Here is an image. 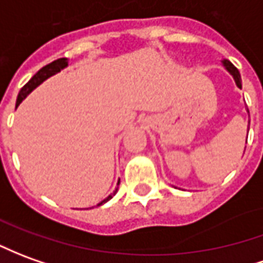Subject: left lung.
I'll list each match as a JSON object with an SVG mask.
<instances>
[{"label":"left lung","mask_w":263,"mask_h":263,"mask_svg":"<svg viewBox=\"0 0 263 263\" xmlns=\"http://www.w3.org/2000/svg\"><path fill=\"white\" fill-rule=\"evenodd\" d=\"M222 65L225 67V69H227L229 74L234 77L235 84H236V85H238L239 88H242V81H240L239 71H238V69L234 67V64H232L231 61H228V60H223V61H222ZM248 112H249V111H248Z\"/></svg>","instance_id":"1"}]
</instances>
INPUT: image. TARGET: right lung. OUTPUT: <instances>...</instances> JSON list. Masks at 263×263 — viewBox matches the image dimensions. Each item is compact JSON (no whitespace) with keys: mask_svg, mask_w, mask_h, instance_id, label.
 Instances as JSON below:
<instances>
[{"mask_svg":"<svg viewBox=\"0 0 263 263\" xmlns=\"http://www.w3.org/2000/svg\"><path fill=\"white\" fill-rule=\"evenodd\" d=\"M65 67H68V60L67 58H60V60H57V61L51 62V64H48V65H45V67H42L38 72H36L31 80L24 85L23 88H21V91H20V93H18V98H16V104L15 106H18L21 102H23L27 97H28V93H31L34 89H35L40 84H42L45 80H48L49 77H52V75H55L57 72H60L61 69H64ZM117 185H119V181ZM118 192V186L115 188V191H114V194H111V195L108 196V198H105L104 201H101L97 206H100V205H102V203H105V202H108L111 198H112L115 194Z\"/></svg>","mask_w":263,"mask_h":263,"instance_id":"add662e5","label":"right lung"}]
</instances>
